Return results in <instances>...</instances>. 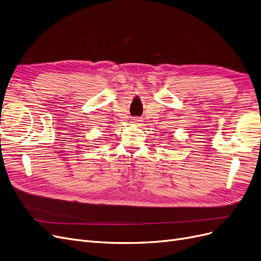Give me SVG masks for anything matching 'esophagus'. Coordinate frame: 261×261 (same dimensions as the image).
Wrapping results in <instances>:
<instances>
[{"instance_id": "34e87169", "label": "esophagus", "mask_w": 261, "mask_h": 261, "mask_svg": "<svg viewBox=\"0 0 261 261\" xmlns=\"http://www.w3.org/2000/svg\"><path fill=\"white\" fill-rule=\"evenodd\" d=\"M140 122H143L140 117H132L130 118V123H133V124H140Z\"/></svg>"}]
</instances>
